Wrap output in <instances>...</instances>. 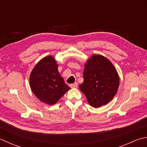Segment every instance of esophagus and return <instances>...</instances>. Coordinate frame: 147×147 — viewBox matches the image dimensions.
<instances>
[{
	"mask_svg": "<svg viewBox=\"0 0 147 147\" xmlns=\"http://www.w3.org/2000/svg\"><path fill=\"white\" fill-rule=\"evenodd\" d=\"M77 86H78V83L77 82H75V83L71 84L70 85V88H77Z\"/></svg>",
	"mask_w": 147,
	"mask_h": 147,
	"instance_id": "1",
	"label": "esophagus"
}]
</instances>
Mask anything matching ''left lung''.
I'll use <instances>...</instances> for the list:
<instances>
[{"label": "left lung", "mask_w": 147, "mask_h": 147, "mask_svg": "<svg viewBox=\"0 0 147 147\" xmlns=\"http://www.w3.org/2000/svg\"><path fill=\"white\" fill-rule=\"evenodd\" d=\"M84 82L79 86L89 104L94 108L105 105L118 91L119 77L116 68L109 59L94 55L84 64Z\"/></svg>", "instance_id": "obj_1"}]
</instances>
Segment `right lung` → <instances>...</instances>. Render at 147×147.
<instances>
[{"instance_id": "add662e5", "label": "right lung", "mask_w": 147, "mask_h": 147, "mask_svg": "<svg viewBox=\"0 0 147 147\" xmlns=\"http://www.w3.org/2000/svg\"><path fill=\"white\" fill-rule=\"evenodd\" d=\"M58 67L55 58L47 56L36 64L30 76V86L33 93L49 105L56 104L71 89L65 84Z\"/></svg>"}]
</instances>
